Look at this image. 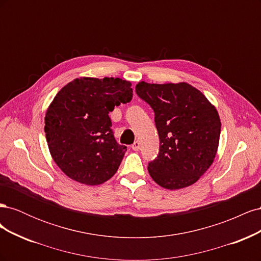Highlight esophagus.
Returning <instances> with one entry per match:
<instances>
[{
    "mask_svg": "<svg viewBox=\"0 0 261 261\" xmlns=\"http://www.w3.org/2000/svg\"><path fill=\"white\" fill-rule=\"evenodd\" d=\"M139 147H140V143H139V141H135V143H134V144L132 145V149L135 150V151H137V150L139 149Z\"/></svg>",
    "mask_w": 261,
    "mask_h": 261,
    "instance_id": "34e87169",
    "label": "esophagus"
}]
</instances>
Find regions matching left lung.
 <instances>
[{
  "mask_svg": "<svg viewBox=\"0 0 261 261\" xmlns=\"http://www.w3.org/2000/svg\"><path fill=\"white\" fill-rule=\"evenodd\" d=\"M137 96L151 107L160 149L148 172L167 189L191 186L215 160L221 132L217 109L187 83L136 85Z\"/></svg>",
  "mask_w": 261,
  "mask_h": 261,
  "instance_id": "8db88e82",
  "label": "left lung"
}]
</instances>
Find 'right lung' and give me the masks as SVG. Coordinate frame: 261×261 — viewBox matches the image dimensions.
<instances>
[{
    "instance_id": "right-lung-1",
    "label": "right lung",
    "mask_w": 261,
    "mask_h": 261,
    "mask_svg": "<svg viewBox=\"0 0 261 261\" xmlns=\"http://www.w3.org/2000/svg\"><path fill=\"white\" fill-rule=\"evenodd\" d=\"M130 82L82 77L58 92L46 110L44 132L54 162L86 185H100L120 167L126 147L113 135L109 113L133 98Z\"/></svg>"
}]
</instances>
